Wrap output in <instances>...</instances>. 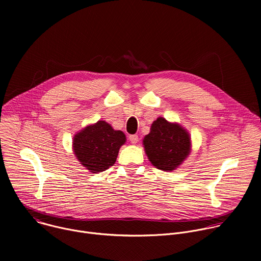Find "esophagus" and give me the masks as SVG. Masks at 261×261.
<instances>
[{"mask_svg":"<svg viewBox=\"0 0 261 261\" xmlns=\"http://www.w3.org/2000/svg\"><path fill=\"white\" fill-rule=\"evenodd\" d=\"M129 139H130V141H131L133 144H135V143H137V142H138V135H136V134H132V135H130V136H129Z\"/></svg>","mask_w":261,"mask_h":261,"instance_id":"esophagus-1","label":"esophagus"}]
</instances>
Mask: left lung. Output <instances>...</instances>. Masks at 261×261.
Here are the masks:
<instances>
[{
    "instance_id": "obj_1",
    "label": "left lung",
    "mask_w": 261,
    "mask_h": 261,
    "mask_svg": "<svg viewBox=\"0 0 261 261\" xmlns=\"http://www.w3.org/2000/svg\"><path fill=\"white\" fill-rule=\"evenodd\" d=\"M148 160L158 169L174 170L190 153L188 132L177 124L158 118L143 139Z\"/></svg>"
}]
</instances>
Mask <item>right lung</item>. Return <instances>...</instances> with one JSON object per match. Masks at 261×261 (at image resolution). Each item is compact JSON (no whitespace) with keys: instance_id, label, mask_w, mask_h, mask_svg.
Returning a JSON list of instances; mask_svg holds the SVG:
<instances>
[{"instance_id":"obj_1","label":"right lung","mask_w":261,"mask_h":261,"mask_svg":"<svg viewBox=\"0 0 261 261\" xmlns=\"http://www.w3.org/2000/svg\"><path fill=\"white\" fill-rule=\"evenodd\" d=\"M126 136L109 124L99 121L74 136L73 150L79 161L91 172H102L113 166Z\"/></svg>"}]
</instances>
